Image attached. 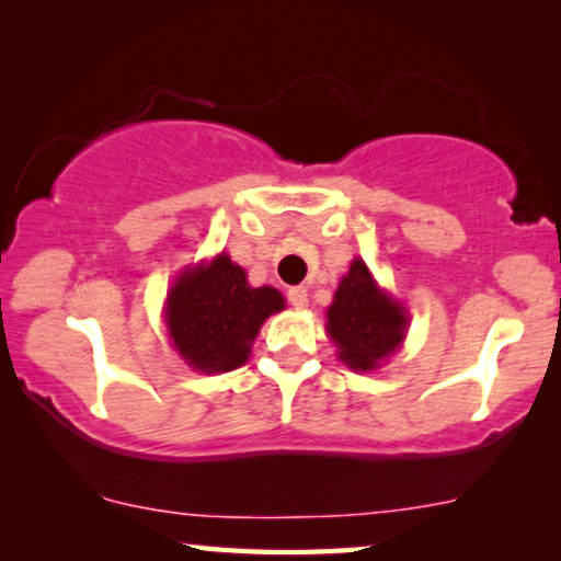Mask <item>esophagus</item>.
<instances>
[{"label":"esophagus","mask_w":561,"mask_h":561,"mask_svg":"<svg viewBox=\"0 0 561 561\" xmlns=\"http://www.w3.org/2000/svg\"><path fill=\"white\" fill-rule=\"evenodd\" d=\"M288 301L294 309H306V306H309V294H306L304 286H296L288 290Z\"/></svg>","instance_id":"34e87169"}]
</instances>
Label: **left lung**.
<instances>
[{
  "mask_svg": "<svg viewBox=\"0 0 561 561\" xmlns=\"http://www.w3.org/2000/svg\"><path fill=\"white\" fill-rule=\"evenodd\" d=\"M405 329L409 313L403 306L375 283L365 260H352L327 309V332L342 363L355 373L378 370L401 347Z\"/></svg>",
  "mask_w": 561,
  "mask_h": 561,
  "instance_id": "left-lung-1",
  "label": "left lung"
}]
</instances>
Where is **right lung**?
<instances>
[{
    "label": "right lung",
    "instance_id": "add662e5",
    "mask_svg": "<svg viewBox=\"0 0 561 561\" xmlns=\"http://www.w3.org/2000/svg\"><path fill=\"white\" fill-rule=\"evenodd\" d=\"M286 309L273 286L252 288L227 252L186 267L165 301V327L179 355L196 373H229L248 363L252 342L271 313Z\"/></svg>",
    "mask_w": 561,
    "mask_h": 561
}]
</instances>
